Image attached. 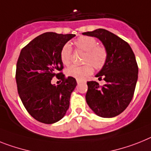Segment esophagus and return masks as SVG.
I'll list each match as a JSON object with an SVG mask.
<instances>
[{
	"mask_svg": "<svg viewBox=\"0 0 151 151\" xmlns=\"http://www.w3.org/2000/svg\"><path fill=\"white\" fill-rule=\"evenodd\" d=\"M81 82H82V80H81V79H77V83H81Z\"/></svg>",
	"mask_w": 151,
	"mask_h": 151,
	"instance_id": "esophagus-1",
	"label": "esophagus"
}]
</instances>
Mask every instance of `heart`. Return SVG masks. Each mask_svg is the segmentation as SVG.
Returning <instances> with one entry per match:
<instances>
[{
	"mask_svg": "<svg viewBox=\"0 0 151 151\" xmlns=\"http://www.w3.org/2000/svg\"><path fill=\"white\" fill-rule=\"evenodd\" d=\"M75 50L84 52L83 57V65H72L67 69L68 76L78 79H83L91 75L93 71V68L97 70L103 68L107 63L108 52L106 47L97 44L96 38L90 36H81L73 42ZM71 47L65 44L60 53L62 64L68 65L71 60Z\"/></svg>",
	"mask_w": 151,
	"mask_h": 151,
	"instance_id": "obj_1",
	"label": "heart"
}]
</instances>
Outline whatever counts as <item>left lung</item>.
Wrapping results in <instances>:
<instances>
[{"label":"left lung","instance_id":"8db88e82","mask_svg":"<svg viewBox=\"0 0 151 151\" xmlns=\"http://www.w3.org/2000/svg\"><path fill=\"white\" fill-rule=\"evenodd\" d=\"M97 37L108 52L107 63L97 73L106 81L87 82L86 101L90 108L101 117H114L124 111L132 100L138 78V67L132 49L127 43L105 29L83 33Z\"/></svg>","mask_w":151,"mask_h":151}]
</instances>
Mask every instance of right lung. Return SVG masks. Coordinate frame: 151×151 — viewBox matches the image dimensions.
Wrapping results in <instances>:
<instances>
[{
  "label": "right lung",
  "mask_w": 151,
  "mask_h": 151,
  "mask_svg": "<svg viewBox=\"0 0 151 151\" xmlns=\"http://www.w3.org/2000/svg\"><path fill=\"white\" fill-rule=\"evenodd\" d=\"M75 35L47 32L39 35L21 50L17 62L16 82L23 104L39 122L54 124L69 108L70 94L77 86L75 78H66L60 58L62 47ZM54 76L62 83L52 85Z\"/></svg>",
  "instance_id": "right-lung-1"
}]
</instances>
